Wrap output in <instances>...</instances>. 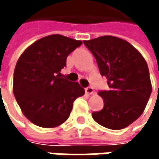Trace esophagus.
<instances>
[{"label": "esophagus", "instance_id": "34e87169", "mask_svg": "<svg viewBox=\"0 0 159 159\" xmlns=\"http://www.w3.org/2000/svg\"><path fill=\"white\" fill-rule=\"evenodd\" d=\"M84 91H85V93H86L87 95H92V94L94 93V88H93L92 86H88V87H86V88L84 89Z\"/></svg>", "mask_w": 159, "mask_h": 159}]
</instances>
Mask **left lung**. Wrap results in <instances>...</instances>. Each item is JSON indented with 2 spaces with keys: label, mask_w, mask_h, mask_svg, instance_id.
<instances>
[{
  "label": "left lung",
  "mask_w": 159,
  "mask_h": 159,
  "mask_svg": "<svg viewBox=\"0 0 159 159\" xmlns=\"http://www.w3.org/2000/svg\"><path fill=\"white\" fill-rule=\"evenodd\" d=\"M84 44L96 58L100 75L108 79L110 87L98 92L104 107L92 113L93 119L111 130L129 126L141 116L152 92L145 60L120 38L103 36L84 40Z\"/></svg>",
  "instance_id": "8db88e82"
}]
</instances>
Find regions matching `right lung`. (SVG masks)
Segmentation results:
<instances>
[{"mask_svg": "<svg viewBox=\"0 0 159 159\" xmlns=\"http://www.w3.org/2000/svg\"><path fill=\"white\" fill-rule=\"evenodd\" d=\"M82 41L61 35L42 38L17 61L13 90L24 115L34 124L53 128L70 116L74 101L84 94L77 82L61 77L67 56Z\"/></svg>", "mask_w": 159, "mask_h": 159, "instance_id": "right-lung-1", "label": "right lung"}]
</instances>
